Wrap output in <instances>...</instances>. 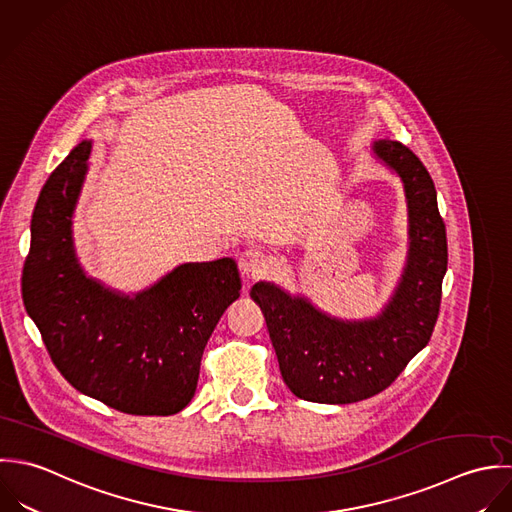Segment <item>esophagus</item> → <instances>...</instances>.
Instances as JSON below:
<instances>
[{"label": "esophagus", "mask_w": 512, "mask_h": 512, "mask_svg": "<svg viewBox=\"0 0 512 512\" xmlns=\"http://www.w3.org/2000/svg\"><path fill=\"white\" fill-rule=\"evenodd\" d=\"M239 269L245 277H259L267 269V255L259 249H247L239 255Z\"/></svg>", "instance_id": "1"}]
</instances>
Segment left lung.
<instances>
[{
	"label": "left lung",
	"instance_id": "1",
	"mask_svg": "<svg viewBox=\"0 0 512 512\" xmlns=\"http://www.w3.org/2000/svg\"><path fill=\"white\" fill-rule=\"evenodd\" d=\"M372 150L402 178L408 202V263L384 310L374 318L340 320L273 283L261 281L251 289L265 314L281 376L307 402L354 404L384 392L427 346L437 322L447 235L433 180L398 140H378Z\"/></svg>",
	"mask_w": 512,
	"mask_h": 512
}]
</instances>
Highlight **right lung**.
Here are the masks:
<instances>
[{"label":"right lung","mask_w":512,"mask_h":512,"mask_svg":"<svg viewBox=\"0 0 512 512\" xmlns=\"http://www.w3.org/2000/svg\"><path fill=\"white\" fill-rule=\"evenodd\" d=\"M91 148V140L75 146L39 194L23 305L53 364L81 394L132 415H174L192 402L205 344L239 299L237 263H184L134 297L87 277L75 255L73 213Z\"/></svg>","instance_id":"1"}]
</instances>
